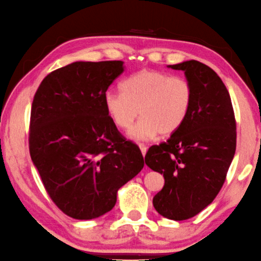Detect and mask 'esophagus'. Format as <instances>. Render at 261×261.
Segmentation results:
<instances>
[{
    "mask_svg": "<svg viewBox=\"0 0 261 261\" xmlns=\"http://www.w3.org/2000/svg\"><path fill=\"white\" fill-rule=\"evenodd\" d=\"M139 147H140L141 152H142V156L144 157V156H146V153H147V147L144 146V144H142V143H140Z\"/></svg>",
    "mask_w": 261,
    "mask_h": 261,
    "instance_id": "1",
    "label": "esophagus"
}]
</instances>
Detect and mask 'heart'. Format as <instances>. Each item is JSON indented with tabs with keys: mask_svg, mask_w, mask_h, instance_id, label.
I'll return each instance as SVG.
<instances>
[{
	"mask_svg": "<svg viewBox=\"0 0 261 261\" xmlns=\"http://www.w3.org/2000/svg\"><path fill=\"white\" fill-rule=\"evenodd\" d=\"M193 99V88L186 79L143 69L123 81L121 92L106 91L104 105L111 120L122 130L129 129L140 114L129 136L147 141L160 133H176L189 118Z\"/></svg>",
	"mask_w": 261,
	"mask_h": 261,
	"instance_id": "heart-1",
	"label": "heart"
}]
</instances>
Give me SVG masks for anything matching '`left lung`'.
Masks as SVG:
<instances>
[{"label":"left lung","mask_w":261,"mask_h":261,"mask_svg":"<svg viewBox=\"0 0 261 261\" xmlns=\"http://www.w3.org/2000/svg\"><path fill=\"white\" fill-rule=\"evenodd\" d=\"M169 68L185 72L193 105L185 123L149 148L144 161L165 180L153 207L166 219L182 221L203 211L223 186L236 151V120L227 88L212 68L195 60Z\"/></svg>","instance_id":"obj_1"}]
</instances>
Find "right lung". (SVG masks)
<instances>
[{"label": "right lung", "instance_id": "1", "mask_svg": "<svg viewBox=\"0 0 261 261\" xmlns=\"http://www.w3.org/2000/svg\"><path fill=\"white\" fill-rule=\"evenodd\" d=\"M122 61H77L49 72L34 95L29 148L49 198L76 220L110 212L117 192L144 165L135 143L119 133L104 95Z\"/></svg>", "mask_w": 261, "mask_h": 261}]
</instances>
